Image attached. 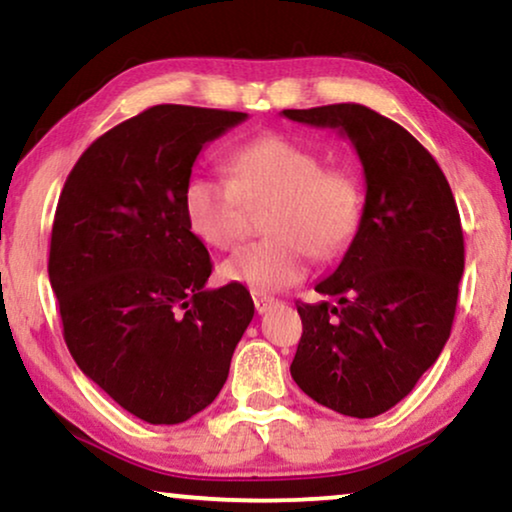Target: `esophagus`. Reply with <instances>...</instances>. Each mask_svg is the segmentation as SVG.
Returning <instances> with one entry per match:
<instances>
[{
	"mask_svg": "<svg viewBox=\"0 0 512 512\" xmlns=\"http://www.w3.org/2000/svg\"><path fill=\"white\" fill-rule=\"evenodd\" d=\"M251 298H254V305H256V312L258 314H265L272 307L277 305V300L272 296H265V293H258V291H251Z\"/></svg>",
	"mask_w": 512,
	"mask_h": 512,
	"instance_id": "1",
	"label": "esophagus"
}]
</instances>
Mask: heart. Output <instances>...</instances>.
<instances>
[{
  "mask_svg": "<svg viewBox=\"0 0 512 512\" xmlns=\"http://www.w3.org/2000/svg\"><path fill=\"white\" fill-rule=\"evenodd\" d=\"M228 174H198L184 188L193 235L230 249L247 235L249 207L273 205L272 237L249 244L221 265V277L251 291H279L298 282L317 258H335L359 233L363 193L345 167H324L319 153L279 135L256 137L228 158Z\"/></svg>",
  "mask_w": 512,
  "mask_h": 512,
  "instance_id": "1",
  "label": "heart"
}]
</instances>
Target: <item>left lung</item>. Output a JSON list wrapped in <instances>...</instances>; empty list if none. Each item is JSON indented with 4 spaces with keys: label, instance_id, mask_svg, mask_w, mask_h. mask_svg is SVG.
<instances>
[{
    "label": "left lung",
    "instance_id": "1",
    "mask_svg": "<svg viewBox=\"0 0 512 512\" xmlns=\"http://www.w3.org/2000/svg\"><path fill=\"white\" fill-rule=\"evenodd\" d=\"M340 130L366 177L359 233L314 286L338 303H298L291 377L312 401L377 417L415 389L450 338L464 275V233L443 170L408 130L363 104L284 109Z\"/></svg>",
    "mask_w": 512,
    "mask_h": 512
}]
</instances>
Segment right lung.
Wrapping results in <instances>:
<instances>
[{
  "mask_svg": "<svg viewBox=\"0 0 512 512\" xmlns=\"http://www.w3.org/2000/svg\"><path fill=\"white\" fill-rule=\"evenodd\" d=\"M242 111L158 104L104 132L69 172L48 277L76 366L130 415L181 424L219 396L254 317L242 284L205 289L209 251L184 188Z\"/></svg>",
  "mask_w": 512,
  "mask_h": 512,
  "instance_id": "right-lung-1",
  "label": "right lung"
}]
</instances>
